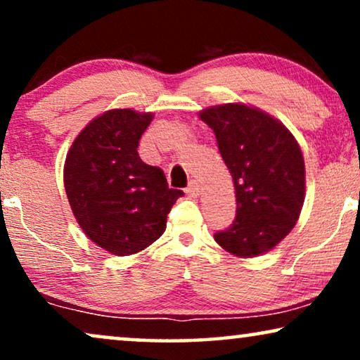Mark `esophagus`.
Instances as JSON below:
<instances>
[{
  "mask_svg": "<svg viewBox=\"0 0 360 360\" xmlns=\"http://www.w3.org/2000/svg\"><path fill=\"white\" fill-rule=\"evenodd\" d=\"M186 193L189 195H193V198H198L199 193H201V189H199V184L195 183V181H191L188 188H186Z\"/></svg>",
  "mask_w": 360,
  "mask_h": 360,
  "instance_id": "1",
  "label": "esophagus"
}]
</instances>
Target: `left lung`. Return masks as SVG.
Returning <instances> with one entry per match:
<instances>
[{
    "label": "left lung",
    "mask_w": 360,
    "mask_h": 360,
    "mask_svg": "<svg viewBox=\"0 0 360 360\" xmlns=\"http://www.w3.org/2000/svg\"><path fill=\"white\" fill-rule=\"evenodd\" d=\"M234 181L236 219L214 234L239 257L267 252L285 238L304 204V158L294 136L266 112L222 104L201 112Z\"/></svg>",
    "instance_id": "left-lung-1"
}]
</instances>
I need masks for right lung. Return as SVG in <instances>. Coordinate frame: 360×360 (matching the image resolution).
I'll list each match as a JSON object with an SVG mask.
<instances>
[{
    "label": "right lung",
    "mask_w": 360,
    "mask_h": 360,
    "mask_svg": "<svg viewBox=\"0 0 360 360\" xmlns=\"http://www.w3.org/2000/svg\"><path fill=\"white\" fill-rule=\"evenodd\" d=\"M151 112L112 109L93 120L66 156L65 188L76 221L99 248L129 256L165 233L172 204L184 193L165 171L141 161V134Z\"/></svg>",
    "instance_id": "right-lung-1"
}]
</instances>
